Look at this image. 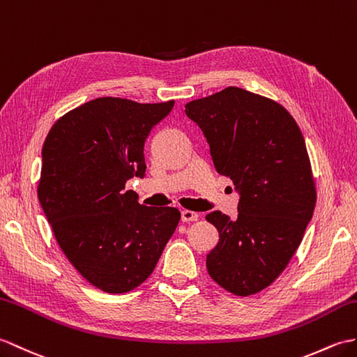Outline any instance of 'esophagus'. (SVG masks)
Listing matches in <instances>:
<instances>
[{
    "instance_id": "1",
    "label": "esophagus",
    "mask_w": 357,
    "mask_h": 357,
    "mask_svg": "<svg viewBox=\"0 0 357 357\" xmlns=\"http://www.w3.org/2000/svg\"><path fill=\"white\" fill-rule=\"evenodd\" d=\"M199 219V214L195 211H190V210H184L181 211V220L182 222H196Z\"/></svg>"
}]
</instances>
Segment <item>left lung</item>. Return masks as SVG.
<instances>
[{"instance_id": "obj_1", "label": "left lung", "mask_w": 357, "mask_h": 357, "mask_svg": "<svg viewBox=\"0 0 357 357\" xmlns=\"http://www.w3.org/2000/svg\"><path fill=\"white\" fill-rule=\"evenodd\" d=\"M185 114L240 196L237 218L206 216L219 231L206 269L228 292L254 295L286 269L313 216L317 190L304 137L283 106L236 86L187 103Z\"/></svg>"}]
</instances>
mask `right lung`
I'll return each instance as SVG.
<instances>
[{
  "label": "right lung",
  "instance_id": "right-lung-1",
  "mask_svg": "<svg viewBox=\"0 0 357 357\" xmlns=\"http://www.w3.org/2000/svg\"><path fill=\"white\" fill-rule=\"evenodd\" d=\"M175 102L102 97L65 114L43 147L38 197L61 250L91 284L124 294L153 272L181 219L124 185L144 178V143Z\"/></svg>",
  "mask_w": 357,
  "mask_h": 357
}]
</instances>
